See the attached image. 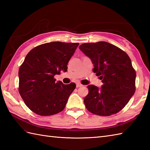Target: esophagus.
I'll return each instance as SVG.
<instances>
[{
    "label": "esophagus",
    "mask_w": 150,
    "mask_h": 150,
    "mask_svg": "<svg viewBox=\"0 0 150 150\" xmlns=\"http://www.w3.org/2000/svg\"><path fill=\"white\" fill-rule=\"evenodd\" d=\"M82 86V85L80 83H77V84H76V87L77 88H79V87H81Z\"/></svg>",
    "instance_id": "obj_1"
}]
</instances>
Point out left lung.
Instances as JSON below:
<instances>
[{
    "mask_svg": "<svg viewBox=\"0 0 150 150\" xmlns=\"http://www.w3.org/2000/svg\"><path fill=\"white\" fill-rule=\"evenodd\" d=\"M79 49L91 60L93 71L103 83L100 88L88 86L89 93L84 98L86 108L100 116L118 113L135 91L136 72L131 59L119 47L103 41L82 44Z\"/></svg>",
    "mask_w": 150,
    "mask_h": 150,
    "instance_id": "8db88e82",
    "label": "left lung"
}]
</instances>
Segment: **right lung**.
<instances>
[{"label": "right lung", "mask_w": 150, "mask_h": 150, "mask_svg": "<svg viewBox=\"0 0 150 150\" xmlns=\"http://www.w3.org/2000/svg\"><path fill=\"white\" fill-rule=\"evenodd\" d=\"M79 43L52 42L34 47L27 54L18 71V91L28 108L41 116L62 111L75 83L56 82L55 75L66 72Z\"/></svg>", "instance_id": "add662e5"}]
</instances>
